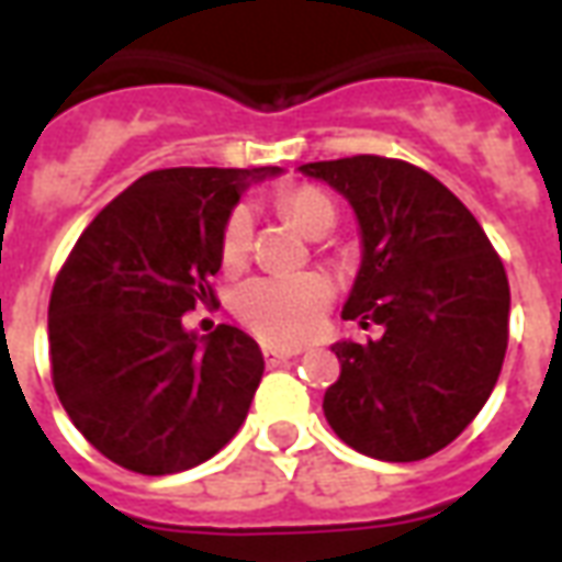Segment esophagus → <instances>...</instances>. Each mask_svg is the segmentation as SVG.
<instances>
[{
	"label": "esophagus",
	"mask_w": 562,
	"mask_h": 562,
	"mask_svg": "<svg viewBox=\"0 0 562 562\" xmlns=\"http://www.w3.org/2000/svg\"><path fill=\"white\" fill-rule=\"evenodd\" d=\"M261 355H265V361H268L270 367H277L282 364V361L294 358L297 352H292V349H277V346H261Z\"/></svg>",
	"instance_id": "1"
}]
</instances>
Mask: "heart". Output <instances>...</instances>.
Masks as SVG:
<instances>
[{
	"mask_svg": "<svg viewBox=\"0 0 562 562\" xmlns=\"http://www.w3.org/2000/svg\"><path fill=\"white\" fill-rule=\"evenodd\" d=\"M282 210L297 228L313 234L318 225L334 222V204L325 192L301 186L280 198ZM252 246V210L246 204L225 216L220 234L222 268H244ZM334 289L318 273H285V277H252L234 292V313L258 340L277 346H301L325 328Z\"/></svg>",
	"mask_w": 562,
	"mask_h": 562,
	"instance_id": "obj_1",
	"label": "heart"
}]
</instances>
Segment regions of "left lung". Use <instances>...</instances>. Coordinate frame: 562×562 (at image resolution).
<instances>
[{
	"label": "left lung",
	"mask_w": 562,
	"mask_h": 562,
	"mask_svg": "<svg viewBox=\"0 0 562 562\" xmlns=\"http://www.w3.org/2000/svg\"><path fill=\"white\" fill-rule=\"evenodd\" d=\"M301 173L337 189L358 216L361 268L342 318L385 330L364 346H330L340 379L325 391V418L367 458H430L482 413L499 379L506 268L458 195L409 161L352 156Z\"/></svg>",
	"instance_id": "obj_1"
}]
</instances>
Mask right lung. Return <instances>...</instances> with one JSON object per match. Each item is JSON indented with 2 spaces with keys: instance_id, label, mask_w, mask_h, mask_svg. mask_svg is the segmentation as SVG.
<instances>
[{
  "instance_id": "add662e5",
  "label": "right lung",
  "mask_w": 562,
  "mask_h": 562,
  "mask_svg": "<svg viewBox=\"0 0 562 562\" xmlns=\"http://www.w3.org/2000/svg\"><path fill=\"white\" fill-rule=\"evenodd\" d=\"M280 168L149 171L87 225L47 310L59 403L87 442L140 475L210 460L244 424L265 358L232 325L183 313L216 301L220 234L249 183Z\"/></svg>"
}]
</instances>
